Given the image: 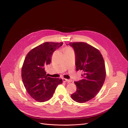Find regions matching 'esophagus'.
Returning a JSON list of instances; mask_svg holds the SVG:
<instances>
[{"label": "esophagus", "mask_w": 128, "mask_h": 128, "mask_svg": "<svg viewBox=\"0 0 128 128\" xmlns=\"http://www.w3.org/2000/svg\"><path fill=\"white\" fill-rule=\"evenodd\" d=\"M63 81L64 82H67L68 83H70L71 82V80L67 79H65V78H63Z\"/></svg>", "instance_id": "esophagus-1"}]
</instances>
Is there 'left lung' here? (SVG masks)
I'll return each instance as SVG.
<instances>
[{"label": "left lung", "instance_id": "obj_1", "mask_svg": "<svg viewBox=\"0 0 128 128\" xmlns=\"http://www.w3.org/2000/svg\"><path fill=\"white\" fill-rule=\"evenodd\" d=\"M74 49L76 71L82 70V79L74 82L76 90L71 96L79 103L88 101L101 90L106 78L104 58L100 51L87 43L70 42Z\"/></svg>", "mask_w": 128, "mask_h": 128}]
</instances>
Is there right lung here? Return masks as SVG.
<instances>
[{
	"instance_id": "right-lung-1",
	"label": "right lung",
	"mask_w": 128,
	"mask_h": 128,
	"mask_svg": "<svg viewBox=\"0 0 128 128\" xmlns=\"http://www.w3.org/2000/svg\"><path fill=\"white\" fill-rule=\"evenodd\" d=\"M63 42H46L31 50L26 57L21 76L27 92L36 101L42 102L52 97L57 86L63 82L60 78L47 76L45 66L52 62L53 52Z\"/></svg>"
}]
</instances>
